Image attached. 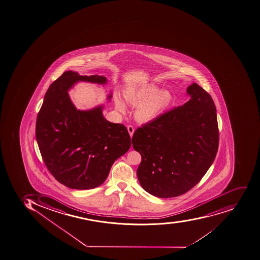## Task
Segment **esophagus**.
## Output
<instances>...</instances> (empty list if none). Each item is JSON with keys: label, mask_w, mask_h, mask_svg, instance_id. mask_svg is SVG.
Wrapping results in <instances>:
<instances>
[{"label": "esophagus", "mask_w": 260, "mask_h": 260, "mask_svg": "<svg viewBox=\"0 0 260 260\" xmlns=\"http://www.w3.org/2000/svg\"><path fill=\"white\" fill-rule=\"evenodd\" d=\"M127 129H128V132H129V135L131 137H132L134 135V132H135V129H134V127L132 125H128L127 126Z\"/></svg>", "instance_id": "1"}]
</instances>
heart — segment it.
<instances>
[{"instance_id": "obj_1", "label": "heart", "mask_w": 260, "mask_h": 260, "mask_svg": "<svg viewBox=\"0 0 260 260\" xmlns=\"http://www.w3.org/2000/svg\"><path fill=\"white\" fill-rule=\"evenodd\" d=\"M128 105L137 107L135 117L139 122L147 124L159 118L171 107L174 101L173 93L167 89L161 90L156 83H151L125 89L123 93ZM115 109L125 113L126 107L120 97H114Z\"/></svg>"}]
</instances>
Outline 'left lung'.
Listing matches in <instances>:
<instances>
[{"label":"left lung","mask_w":260,"mask_h":260,"mask_svg":"<svg viewBox=\"0 0 260 260\" xmlns=\"http://www.w3.org/2000/svg\"><path fill=\"white\" fill-rule=\"evenodd\" d=\"M189 101L136 129L134 149L142 187L151 196H181L200 182L219 145L217 116L211 95L197 83L186 89Z\"/></svg>","instance_id":"8db88e82"}]
</instances>
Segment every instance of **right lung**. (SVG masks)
I'll return each mask as SVG.
<instances>
[{
    "mask_svg": "<svg viewBox=\"0 0 260 260\" xmlns=\"http://www.w3.org/2000/svg\"><path fill=\"white\" fill-rule=\"evenodd\" d=\"M79 82L105 85L104 75L69 71L48 89L37 116L36 137L46 167L67 187L90 189L105 182L115 161L126 153L131 137L124 125L107 121L104 105L77 109L69 91ZM112 91L107 95L110 101Z\"/></svg>",
    "mask_w": 260,
    "mask_h": 260,
    "instance_id": "1",
    "label": "right lung"
}]
</instances>
